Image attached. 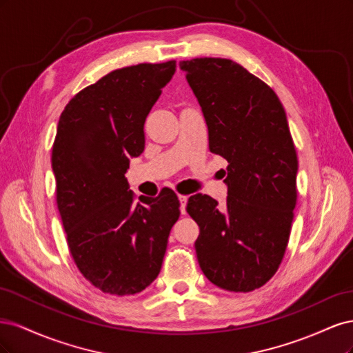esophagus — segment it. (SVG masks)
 Here are the masks:
<instances>
[{
	"instance_id": "esophagus-1",
	"label": "esophagus",
	"mask_w": 353,
	"mask_h": 353,
	"mask_svg": "<svg viewBox=\"0 0 353 353\" xmlns=\"http://www.w3.org/2000/svg\"><path fill=\"white\" fill-rule=\"evenodd\" d=\"M178 200H179V209H181V213H183V215H185V206H187L188 197H187V196H181V194H178Z\"/></svg>"
}]
</instances>
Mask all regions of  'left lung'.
Segmentation results:
<instances>
[{"instance_id":"1","label":"left lung","mask_w":353,"mask_h":353,"mask_svg":"<svg viewBox=\"0 0 353 353\" xmlns=\"http://www.w3.org/2000/svg\"><path fill=\"white\" fill-rule=\"evenodd\" d=\"M208 125L209 148L228 162L227 205L188 199L206 279L228 292L262 287L279 270L296 206L297 156L276 94L228 59L179 61Z\"/></svg>"}]
</instances>
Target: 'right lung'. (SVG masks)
<instances>
[{
    "instance_id": "obj_1",
    "label": "right lung",
    "mask_w": 353,
    "mask_h": 353,
    "mask_svg": "<svg viewBox=\"0 0 353 353\" xmlns=\"http://www.w3.org/2000/svg\"><path fill=\"white\" fill-rule=\"evenodd\" d=\"M176 61L141 63L105 74L63 110L51 165L57 208L72 258L104 293L143 292L162 268L170 228L179 218L172 190L134 194L125 178L144 152V122Z\"/></svg>"
}]
</instances>
